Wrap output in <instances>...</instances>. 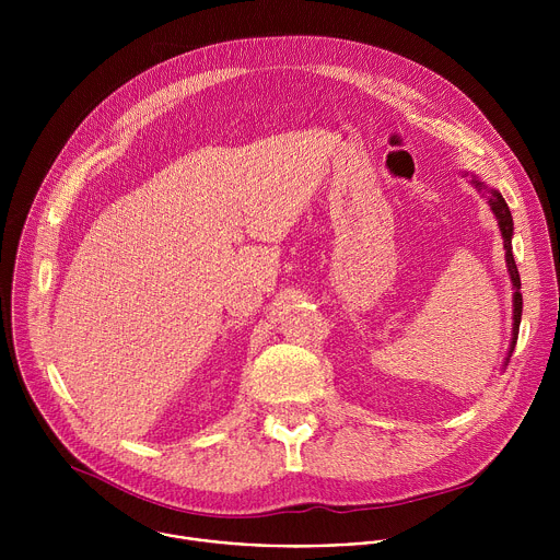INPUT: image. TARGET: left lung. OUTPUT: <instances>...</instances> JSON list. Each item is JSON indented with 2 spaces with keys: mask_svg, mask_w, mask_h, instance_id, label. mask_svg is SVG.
<instances>
[{
  "mask_svg": "<svg viewBox=\"0 0 560 560\" xmlns=\"http://www.w3.org/2000/svg\"><path fill=\"white\" fill-rule=\"evenodd\" d=\"M478 188H483V184L474 182ZM490 192V206L499 219V225H501V232H503V242H505V257H508V268H510V277H512V283L516 288L514 292V339H512V348L510 352L514 350L516 346V337H518V326H521V312H523V296H521V277H518V268H516V261H514V255H512V230H514V223H512V214H510V208L503 199L501 192L497 190H488Z\"/></svg>",
  "mask_w": 560,
  "mask_h": 560,
  "instance_id": "8db88e82",
  "label": "left lung"
}]
</instances>
